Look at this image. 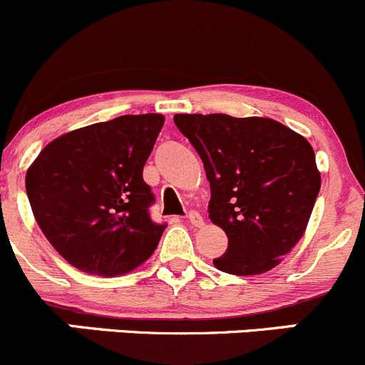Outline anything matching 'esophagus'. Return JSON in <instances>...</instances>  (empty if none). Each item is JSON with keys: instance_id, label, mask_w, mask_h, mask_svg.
I'll return each instance as SVG.
<instances>
[{"instance_id": "obj_1", "label": "esophagus", "mask_w": 365, "mask_h": 365, "mask_svg": "<svg viewBox=\"0 0 365 365\" xmlns=\"http://www.w3.org/2000/svg\"><path fill=\"white\" fill-rule=\"evenodd\" d=\"M187 222L191 223V225H195V227H202L204 225V218H202V215L198 211H190L187 212Z\"/></svg>"}]
</instances>
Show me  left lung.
<instances>
[{"instance_id": "1", "label": "left lung", "mask_w": 365, "mask_h": 365, "mask_svg": "<svg viewBox=\"0 0 365 365\" xmlns=\"http://www.w3.org/2000/svg\"><path fill=\"white\" fill-rule=\"evenodd\" d=\"M174 122L204 163L209 218L229 237L216 268L230 275L275 268L304 236L319 193L310 143L272 118L193 113Z\"/></svg>"}]
</instances>
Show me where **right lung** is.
Returning a JSON list of instances; mask_svg holds the SVG:
<instances>
[{
  "instance_id": "obj_1",
  "label": "right lung",
  "mask_w": 365,
  "mask_h": 365,
  "mask_svg": "<svg viewBox=\"0 0 365 365\" xmlns=\"http://www.w3.org/2000/svg\"><path fill=\"white\" fill-rule=\"evenodd\" d=\"M163 115H122L49 143L26 174L35 220L74 268L101 277L128 273L156 250L167 223L150 218L154 193L143 165Z\"/></svg>"
}]
</instances>
